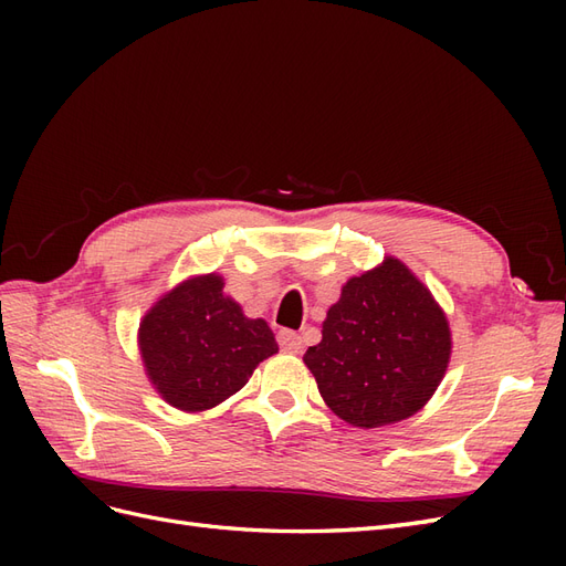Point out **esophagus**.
Here are the masks:
<instances>
[{"instance_id":"1","label":"esophagus","mask_w":566,"mask_h":566,"mask_svg":"<svg viewBox=\"0 0 566 566\" xmlns=\"http://www.w3.org/2000/svg\"><path fill=\"white\" fill-rule=\"evenodd\" d=\"M279 345L285 354H300L302 352V337L293 331H281L279 333Z\"/></svg>"}]
</instances>
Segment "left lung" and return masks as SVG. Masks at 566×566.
Returning a JSON list of instances; mask_svg holds the SVG:
<instances>
[{"mask_svg":"<svg viewBox=\"0 0 566 566\" xmlns=\"http://www.w3.org/2000/svg\"><path fill=\"white\" fill-rule=\"evenodd\" d=\"M304 364L333 413L361 430L401 422L432 399L451 361L439 302L397 256L342 285Z\"/></svg>","mask_w":566,"mask_h":566,"instance_id":"obj_1","label":"left lung"}]
</instances>
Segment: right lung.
I'll return each instance as SVG.
<instances>
[{
    "label": "right lung",
    "instance_id": "obj_1",
    "mask_svg": "<svg viewBox=\"0 0 566 566\" xmlns=\"http://www.w3.org/2000/svg\"><path fill=\"white\" fill-rule=\"evenodd\" d=\"M279 352L264 318H248L219 273L191 276L165 293L139 323L150 385L186 413L227 401Z\"/></svg>",
    "mask_w": 566,
    "mask_h": 566
}]
</instances>
